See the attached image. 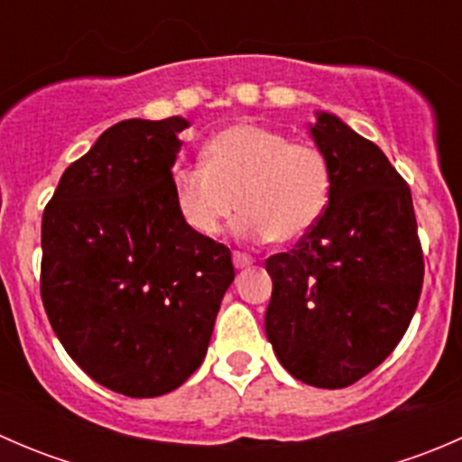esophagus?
Here are the masks:
<instances>
[{
    "mask_svg": "<svg viewBox=\"0 0 462 462\" xmlns=\"http://www.w3.org/2000/svg\"><path fill=\"white\" fill-rule=\"evenodd\" d=\"M232 259H235V265H236V268H239V270L250 268V265L254 263V259L248 257V254H244V253H235V254H232Z\"/></svg>",
    "mask_w": 462,
    "mask_h": 462,
    "instance_id": "esophagus-1",
    "label": "esophagus"
}]
</instances>
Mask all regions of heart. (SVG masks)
Here are the masks:
<instances>
[{
    "label": "heart",
    "mask_w": 462,
    "mask_h": 462,
    "mask_svg": "<svg viewBox=\"0 0 462 462\" xmlns=\"http://www.w3.org/2000/svg\"><path fill=\"white\" fill-rule=\"evenodd\" d=\"M180 218L201 236H217L244 209L245 239L297 244L318 227L330 199V167L321 149L253 123L230 125L203 147V167L171 176ZM240 203L236 204V201Z\"/></svg>",
    "instance_id": "1"
}]
</instances>
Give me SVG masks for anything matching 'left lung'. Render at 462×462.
Instances as JSON below:
<instances>
[{"label":"left lung","instance_id":"obj_1","mask_svg":"<svg viewBox=\"0 0 462 462\" xmlns=\"http://www.w3.org/2000/svg\"><path fill=\"white\" fill-rule=\"evenodd\" d=\"M309 132L330 167L328 208L295 250L265 261V335L292 377L344 389L407 333L425 263L409 185L382 149L328 111Z\"/></svg>","mask_w":462,"mask_h":462}]
</instances>
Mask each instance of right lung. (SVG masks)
<instances>
[{
	"mask_svg": "<svg viewBox=\"0 0 462 462\" xmlns=\"http://www.w3.org/2000/svg\"><path fill=\"white\" fill-rule=\"evenodd\" d=\"M189 123L123 120L64 170L42 217V301L88 377L129 398L201 366L232 254L180 218L171 189Z\"/></svg>",
	"mask_w": 462,
	"mask_h": 462,
	"instance_id": "add662e5",
	"label": "right lung"
}]
</instances>
